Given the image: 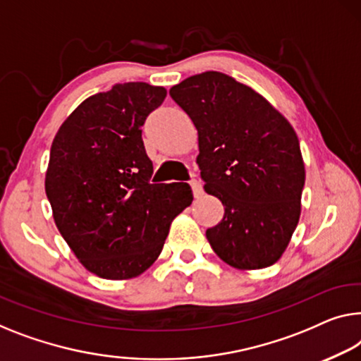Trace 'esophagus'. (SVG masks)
Returning <instances> with one entry per match:
<instances>
[{
  "label": "esophagus",
  "mask_w": 361,
  "mask_h": 361,
  "mask_svg": "<svg viewBox=\"0 0 361 361\" xmlns=\"http://www.w3.org/2000/svg\"><path fill=\"white\" fill-rule=\"evenodd\" d=\"M190 185H191V190H192V195H195V197L202 196V186H201V183H199L197 180H191Z\"/></svg>",
  "instance_id": "obj_1"
}]
</instances>
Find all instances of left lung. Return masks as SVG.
<instances>
[{
  "instance_id": "obj_1",
  "label": "left lung",
  "mask_w": 361,
  "mask_h": 361,
  "mask_svg": "<svg viewBox=\"0 0 361 361\" xmlns=\"http://www.w3.org/2000/svg\"><path fill=\"white\" fill-rule=\"evenodd\" d=\"M197 129L204 190L224 204L206 236L220 259L241 271L272 266L301 212L305 164L281 111L248 85L206 71L170 89Z\"/></svg>"
}]
</instances>
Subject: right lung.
Instances as JSON below:
<instances>
[{
    "mask_svg": "<svg viewBox=\"0 0 361 361\" xmlns=\"http://www.w3.org/2000/svg\"><path fill=\"white\" fill-rule=\"evenodd\" d=\"M166 90L115 84L85 99L58 129L45 175L53 219L89 272L109 281L154 264L170 225L190 206L188 183H150L141 126Z\"/></svg>",
    "mask_w": 361,
    "mask_h": 361,
    "instance_id": "right-lung-1",
    "label": "right lung"
}]
</instances>
